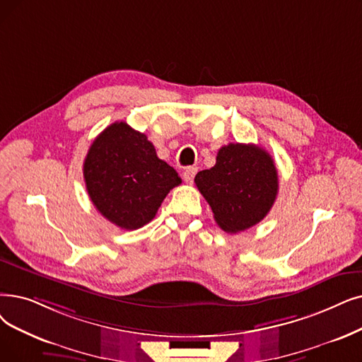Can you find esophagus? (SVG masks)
Wrapping results in <instances>:
<instances>
[{
  "mask_svg": "<svg viewBox=\"0 0 362 362\" xmlns=\"http://www.w3.org/2000/svg\"><path fill=\"white\" fill-rule=\"evenodd\" d=\"M197 171H198V168L197 167H189V168H186L185 171H183V180L186 182V183H192L194 182V177H195V175H197Z\"/></svg>",
  "mask_w": 362,
  "mask_h": 362,
  "instance_id": "obj_1",
  "label": "esophagus"
}]
</instances>
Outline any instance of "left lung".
I'll return each instance as SVG.
<instances>
[{"instance_id":"1","label":"left lung","mask_w":362,"mask_h":362,"mask_svg":"<svg viewBox=\"0 0 362 362\" xmlns=\"http://www.w3.org/2000/svg\"><path fill=\"white\" fill-rule=\"evenodd\" d=\"M195 183L216 223L237 233L257 225L272 209L278 171L272 156L260 146L229 144L218 149L214 167L198 173Z\"/></svg>"}]
</instances>
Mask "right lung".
Segmentation results:
<instances>
[{
    "mask_svg": "<svg viewBox=\"0 0 362 362\" xmlns=\"http://www.w3.org/2000/svg\"><path fill=\"white\" fill-rule=\"evenodd\" d=\"M83 171L94 207L127 230L149 223L167 194L182 183L176 170L156 156L148 137L122 121L94 139Z\"/></svg>",
    "mask_w": 362,
    "mask_h": 362,
    "instance_id": "1",
    "label": "right lung"
}]
</instances>
